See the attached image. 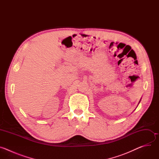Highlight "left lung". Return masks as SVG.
I'll use <instances>...</instances> for the list:
<instances>
[{
  "label": "left lung",
  "mask_w": 159,
  "mask_h": 159,
  "mask_svg": "<svg viewBox=\"0 0 159 159\" xmlns=\"http://www.w3.org/2000/svg\"><path fill=\"white\" fill-rule=\"evenodd\" d=\"M140 101H141V99H140V101H139V103H140Z\"/></svg>",
  "instance_id": "left-lung-1"
}]
</instances>
